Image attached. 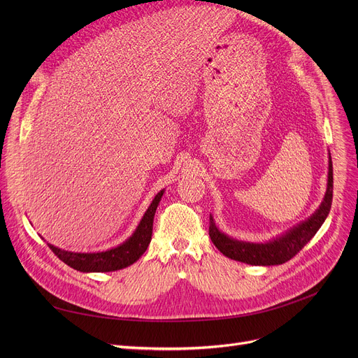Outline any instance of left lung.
<instances>
[{"label": "left lung", "instance_id": "obj_1", "mask_svg": "<svg viewBox=\"0 0 358 358\" xmlns=\"http://www.w3.org/2000/svg\"><path fill=\"white\" fill-rule=\"evenodd\" d=\"M332 189H334V177H332V162L329 157V171H328V185L324 201L319 206V209L305 222L293 227L289 232L277 236L273 241L264 243L243 242L234 238H229L217 229L213 217L210 216L209 223V235L215 247L231 259L247 262L251 266H278L292 259L306 243L315 236V234L322 227L332 204Z\"/></svg>", "mask_w": 358, "mask_h": 358}]
</instances>
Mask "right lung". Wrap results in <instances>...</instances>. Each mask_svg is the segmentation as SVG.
Wrapping results in <instances>:
<instances>
[{
	"mask_svg": "<svg viewBox=\"0 0 358 358\" xmlns=\"http://www.w3.org/2000/svg\"><path fill=\"white\" fill-rule=\"evenodd\" d=\"M164 190H161L155 199L150 203L148 210L145 212L136 231L129 239H126L119 247L111 248L103 252H71L61 250L58 247L48 243L53 254L64 261L71 268L83 273H107L116 271L129 267L138 261L142 254L146 251L150 239H152V227L154 216Z\"/></svg>",
	"mask_w": 358,
	"mask_h": 358,
	"instance_id": "right-lung-1",
	"label": "right lung"
}]
</instances>
